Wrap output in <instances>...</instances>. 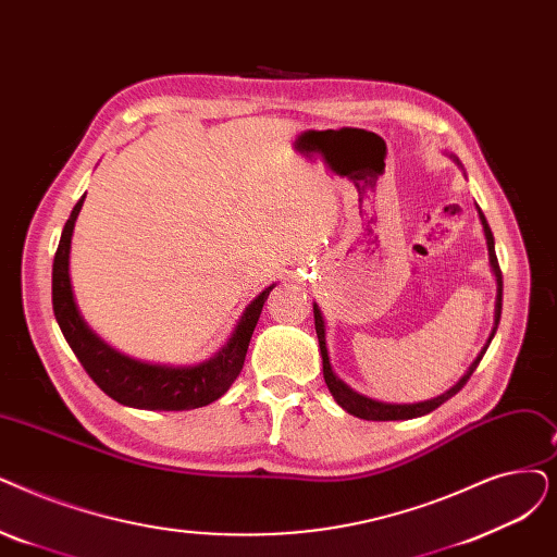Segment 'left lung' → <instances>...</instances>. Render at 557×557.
<instances>
[{
	"label": "left lung",
	"instance_id": "1",
	"mask_svg": "<svg viewBox=\"0 0 557 557\" xmlns=\"http://www.w3.org/2000/svg\"><path fill=\"white\" fill-rule=\"evenodd\" d=\"M453 157V154H450ZM453 161L457 165L459 163L457 157H453ZM478 209V215H480V223H482V230H485V238H487V252H490V265H492V273L496 277V305H494V325H492V332L487 336L485 346H482V350L478 352V357L471 361V367L465 371V375L459 377L450 389H446L444 394H440L437 398H430V400H421V403H382V400H373L364 394H357L355 389H350V386L338 377L334 371H332V364H330V352H327V342H325V319L323 313L319 309V305L313 302V323H317V334H319V346H321V357H323V377H325V384L327 389L332 394V398L336 400V405H342L348 414L357 417V419H367V421H407V419H417V417H425L430 414L432 409H437L440 405H444L448 398H453L462 386L469 382V377L473 375V371L478 369L482 355L487 352L492 338L498 330V321H500V309H503V275H500V269H498V259H496V248H494V234L487 225V219L485 213Z\"/></svg>",
	"mask_w": 557,
	"mask_h": 557
}]
</instances>
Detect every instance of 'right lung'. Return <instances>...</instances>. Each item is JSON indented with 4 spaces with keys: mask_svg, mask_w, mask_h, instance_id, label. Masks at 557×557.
I'll return each mask as SVG.
<instances>
[{
    "mask_svg": "<svg viewBox=\"0 0 557 557\" xmlns=\"http://www.w3.org/2000/svg\"><path fill=\"white\" fill-rule=\"evenodd\" d=\"M86 193L72 209L63 227L59 250L52 265V305L57 323L67 346L77 355L86 373L100 389L120 405L136 409H159V412H184L219 400L244 369L246 352L265 298L275 288L271 284L240 313L225 346L209 359L190 367H171L140 361L109 346L82 317L70 282V246L77 215Z\"/></svg>",
    "mask_w": 557,
    "mask_h": 557,
    "instance_id": "obj_1",
    "label": "right lung"
}]
</instances>
